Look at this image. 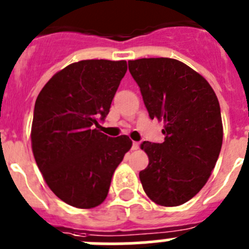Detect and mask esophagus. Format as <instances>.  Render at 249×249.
<instances>
[{"mask_svg": "<svg viewBox=\"0 0 249 249\" xmlns=\"http://www.w3.org/2000/svg\"><path fill=\"white\" fill-rule=\"evenodd\" d=\"M139 146H140V143L136 142V141H134V142H132V150H138Z\"/></svg>", "mask_w": 249, "mask_h": 249, "instance_id": "obj_1", "label": "esophagus"}]
</instances>
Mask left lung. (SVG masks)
Here are the masks:
<instances>
[{
	"mask_svg": "<svg viewBox=\"0 0 249 249\" xmlns=\"http://www.w3.org/2000/svg\"><path fill=\"white\" fill-rule=\"evenodd\" d=\"M129 71L151 119L163 122L164 141H143L148 166L140 172L148 198L178 206L206 184L222 146L219 99L208 81L184 62L168 57L130 60Z\"/></svg>",
	"mask_w": 249,
	"mask_h": 249,
	"instance_id": "left-lung-1",
	"label": "left lung"
}]
</instances>
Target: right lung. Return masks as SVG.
Returning a JSON list of instances; mask_svg holds the SVG:
<instances>
[{
	"label": "right lung",
	"mask_w": 249,
	"mask_h": 249,
	"mask_svg": "<svg viewBox=\"0 0 249 249\" xmlns=\"http://www.w3.org/2000/svg\"><path fill=\"white\" fill-rule=\"evenodd\" d=\"M126 70L125 60L73 62L36 98L30 131L34 159L51 192L69 205H101L131 148L129 136L109 138L99 130Z\"/></svg>",
	"instance_id": "add662e5"
}]
</instances>
